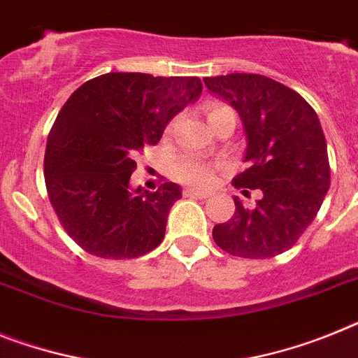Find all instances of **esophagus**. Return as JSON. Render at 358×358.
I'll return each instance as SVG.
<instances>
[{
  "instance_id": "1",
  "label": "esophagus",
  "mask_w": 358,
  "mask_h": 358,
  "mask_svg": "<svg viewBox=\"0 0 358 358\" xmlns=\"http://www.w3.org/2000/svg\"><path fill=\"white\" fill-rule=\"evenodd\" d=\"M184 196H189V198H209V193H207V191H200V189L187 187V189H184Z\"/></svg>"
}]
</instances>
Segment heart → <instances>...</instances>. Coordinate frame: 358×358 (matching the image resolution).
Masks as SVG:
<instances>
[{
  "instance_id": "obj_1",
  "label": "heart",
  "mask_w": 358,
  "mask_h": 358,
  "mask_svg": "<svg viewBox=\"0 0 358 358\" xmlns=\"http://www.w3.org/2000/svg\"><path fill=\"white\" fill-rule=\"evenodd\" d=\"M222 105H211L207 109V118H211L216 110H220ZM173 176L178 182L191 185H200V187H207L211 185L216 178V169L213 165L206 164L202 160L191 158V156H182L178 160H174L173 169H171Z\"/></svg>"
}]
</instances>
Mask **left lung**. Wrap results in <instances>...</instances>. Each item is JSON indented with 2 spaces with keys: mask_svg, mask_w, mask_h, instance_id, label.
<instances>
[{
  "mask_svg": "<svg viewBox=\"0 0 358 358\" xmlns=\"http://www.w3.org/2000/svg\"><path fill=\"white\" fill-rule=\"evenodd\" d=\"M203 82L244 123L249 167L233 185L262 191L253 209L235 198V215L215 225L213 238L233 257H276L304 235L331 184L317 113L299 92L262 74L235 72Z\"/></svg>",
  "mask_w": 358,
  "mask_h": 358,
  "instance_id": "left-lung-1",
  "label": "left lung"
}]
</instances>
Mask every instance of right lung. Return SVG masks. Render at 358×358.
<instances>
[{
  "mask_svg": "<svg viewBox=\"0 0 358 358\" xmlns=\"http://www.w3.org/2000/svg\"><path fill=\"white\" fill-rule=\"evenodd\" d=\"M196 76L109 72L72 92L54 122L43 173L50 206L69 236L100 258H138L162 244L176 184L131 191L134 156L198 100Z\"/></svg>",
  "mask_w": 358,
  "mask_h": 358,
  "instance_id": "add662e5",
  "label": "right lung"
}]
</instances>
